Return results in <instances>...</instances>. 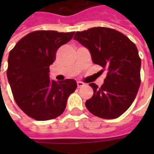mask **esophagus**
Segmentation results:
<instances>
[{
    "label": "esophagus",
    "instance_id": "obj_1",
    "mask_svg": "<svg viewBox=\"0 0 154 154\" xmlns=\"http://www.w3.org/2000/svg\"><path fill=\"white\" fill-rule=\"evenodd\" d=\"M77 87H78V88H80V87H83L84 85H85V84H84L82 82H77Z\"/></svg>",
    "mask_w": 154,
    "mask_h": 154
}]
</instances>
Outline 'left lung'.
Listing matches in <instances>:
<instances>
[{
    "instance_id": "8db88e82",
    "label": "left lung",
    "mask_w": 154,
    "mask_h": 154,
    "mask_svg": "<svg viewBox=\"0 0 154 154\" xmlns=\"http://www.w3.org/2000/svg\"><path fill=\"white\" fill-rule=\"evenodd\" d=\"M74 39L88 48L91 59L106 70L103 85L90 83L93 96L87 110L102 119H116L129 109L140 86L141 59L136 45L113 29L94 27L75 34Z\"/></svg>"
}]
</instances>
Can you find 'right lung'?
<instances>
[{"mask_svg":"<svg viewBox=\"0 0 154 154\" xmlns=\"http://www.w3.org/2000/svg\"><path fill=\"white\" fill-rule=\"evenodd\" d=\"M75 32L38 30L17 42L8 57L7 78L18 106L36 120H48L63 113L71 94L77 89L74 79L56 82L49 78V66L59 48Z\"/></svg>","mask_w":154,"mask_h":154,"instance_id":"right-lung-1","label":"right lung"}]
</instances>
